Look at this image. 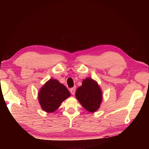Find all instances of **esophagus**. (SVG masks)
Masks as SVG:
<instances>
[{"mask_svg": "<svg viewBox=\"0 0 149 149\" xmlns=\"http://www.w3.org/2000/svg\"><path fill=\"white\" fill-rule=\"evenodd\" d=\"M70 91L71 94L73 95H74L75 93V88H70Z\"/></svg>", "mask_w": 149, "mask_h": 149, "instance_id": "obj_1", "label": "esophagus"}]
</instances>
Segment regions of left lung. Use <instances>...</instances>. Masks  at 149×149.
Returning a JSON list of instances; mask_svg holds the SVG:
<instances>
[{
	"label": "left lung",
	"instance_id": "8db88e82",
	"mask_svg": "<svg viewBox=\"0 0 149 149\" xmlns=\"http://www.w3.org/2000/svg\"><path fill=\"white\" fill-rule=\"evenodd\" d=\"M75 96L81 105L90 112H95L99 108L102 102V95L97 82L92 79L87 78L83 81L82 86L79 87Z\"/></svg>",
	"mask_w": 149,
	"mask_h": 149
}]
</instances>
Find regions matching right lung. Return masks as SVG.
<instances>
[{
    "instance_id": "obj_1",
    "label": "right lung",
    "mask_w": 149,
    "mask_h": 149,
    "mask_svg": "<svg viewBox=\"0 0 149 149\" xmlns=\"http://www.w3.org/2000/svg\"><path fill=\"white\" fill-rule=\"evenodd\" d=\"M70 96L68 90L54 79L47 81L38 93V100L42 108L52 113L59 107L63 100Z\"/></svg>"
}]
</instances>
